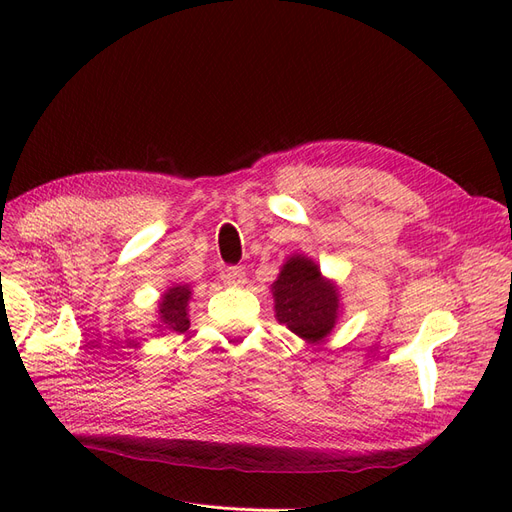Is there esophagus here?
<instances>
[{"instance_id":"34e87169","label":"esophagus","mask_w":512,"mask_h":512,"mask_svg":"<svg viewBox=\"0 0 512 512\" xmlns=\"http://www.w3.org/2000/svg\"><path fill=\"white\" fill-rule=\"evenodd\" d=\"M222 280H224V284H228V286H243V284L247 282V277H245V271H243V269H239V267H228V269H224V273H222Z\"/></svg>"}]
</instances>
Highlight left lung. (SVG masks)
I'll list each match as a JSON object with an SVG mask.
<instances>
[{"label": "left lung", "mask_w": 512, "mask_h": 512, "mask_svg": "<svg viewBox=\"0 0 512 512\" xmlns=\"http://www.w3.org/2000/svg\"><path fill=\"white\" fill-rule=\"evenodd\" d=\"M275 318L307 344L331 335L342 314V294L337 282L320 273L305 254H292L271 284Z\"/></svg>", "instance_id": "obj_1"}]
</instances>
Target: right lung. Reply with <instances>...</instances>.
<instances>
[{"mask_svg":"<svg viewBox=\"0 0 512 512\" xmlns=\"http://www.w3.org/2000/svg\"><path fill=\"white\" fill-rule=\"evenodd\" d=\"M190 299H192V288L188 284H173L164 290L156 309L158 333H164V331L183 333L190 329V314H188Z\"/></svg>","mask_w":512,"mask_h":512,"instance_id":"add662e5","label":"right lung"}]
</instances>
